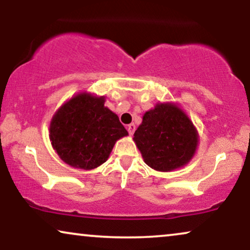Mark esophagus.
<instances>
[{"label":"esophagus","instance_id":"34e87169","mask_svg":"<svg viewBox=\"0 0 250 250\" xmlns=\"http://www.w3.org/2000/svg\"><path fill=\"white\" fill-rule=\"evenodd\" d=\"M127 131L129 133V135H133V133L135 132V125L134 124H129L127 126Z\"/></svg>","mask_w":250,"mask_h":250}]
</instances>
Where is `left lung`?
Listing matches in <instances>:
<instances>
[{
    "label": "left lung",
    "mask_w": 250,
    "mask_h": 250,
    "mask_svg": "<svg viewBox=\"0 0 250 250\" xmlns=\"http://www.w3.org/2000/svg\"><path fill=\"white\" fill-rule=\"evenodd\" d=\"M133 139L146 165L160 172L186 165L198 143L193 124L172 104H159L146 111Z\"/></svg>",
    "instance_id": "obj_1"
}]
</instances>
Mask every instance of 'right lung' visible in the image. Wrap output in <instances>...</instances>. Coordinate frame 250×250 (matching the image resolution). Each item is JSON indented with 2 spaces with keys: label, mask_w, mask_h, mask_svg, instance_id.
Masks as SVG:
<instances>
[{
  "label": "right lung",
  "mask_w": 250,
  "mask_h": 250,
  "mask_svg": "<svg viewBox=\"0 0 250 250\" xmlns=\"http://www.w3.org/2000/svg\"><path fill=\"white\" fill-rule=\"evenodd\" d=\"M127 134L118 116L104 107V98L86 93L66 102L50 125V140L60 158L83 169L104 164L115 142Z\"/></svg>",
  "instance_id": "1"
}]
</instances>
